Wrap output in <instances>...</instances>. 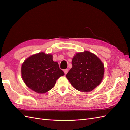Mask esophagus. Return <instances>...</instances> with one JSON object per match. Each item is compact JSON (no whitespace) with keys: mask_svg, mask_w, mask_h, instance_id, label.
Masks as SVG:
<instances>
[{"mask_svg":"<svg viewBox=\"0 0 130 130\" xmlns=\"http://www.w3.org/2000/svg\"><path fill=\"white\" fill-rule=\"evenodd\" d=\"M68 71H69V69H66L64 70V73H65V75H66V74H67L68 72Z\"/></svg>","mask_w":130,"mask_h":130,"instance_id":"34e87169","label":"esophagus"}]
</instances>
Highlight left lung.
Wrapping results in <instances>:
<instances>
[{
	"instance_id": "8db88e82",
	"label": "left lung",
	"mask_w": 130,
	"mask_h": 130,
	"mask_svg": "<svg viewBox=\"0 0 130 130\" xmlns=\"http://www.w3.org/2000/svg\"><path fill=\"white\" fill-rule=\"evenodd\" d=\"M72 65L66 77L77 90L91 92L102 81L104 66L93 53L87 51L76 53L72 60Z\"/></svg>"
}]
</instances>
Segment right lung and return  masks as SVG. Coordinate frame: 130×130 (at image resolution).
Here are the masks:
<instances>
[{
  "mask_svg": "<svg viewBox=\"0 0 130 130\" xmlns=\"http://www.w3.org/2000/svg\"><path fill=\"white\" fill-rule=\"evenodd\" d=\"M22 78L31 90L43 94L52 89L56 80L65 75L57 62L53 60V55L40 52L32 55L22 63Z\"/></svg>",
  "mask_w": 130,
  "mask_h": 130,
  "instance_id": "obj_1",
  "label": "right lung"
}]
</instances>
